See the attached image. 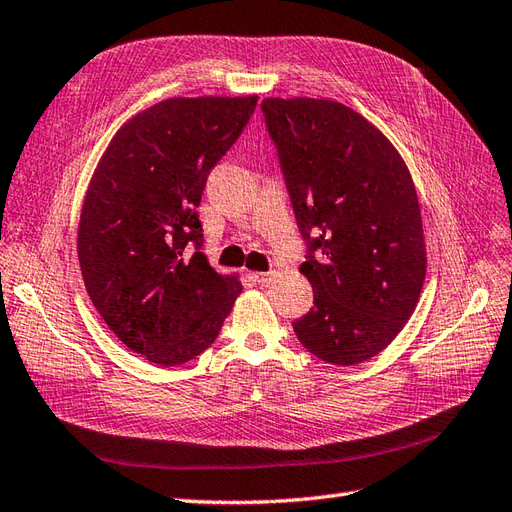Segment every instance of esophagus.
<instances>
[{
    "instance_id": "34e87169",
    "label": "esophagus",
    "mask_w": 512,
    "mask_h": 512,
    "mask_svg": "<svg viewBox=\"0 0 512 512\" xmlns=\"http://www.w3.org/2000/svg\"><path fill=\"white\" fill-rule=\"evenodd\" d=\"M251 277H253V281H255L257 285L266 287V285H270V283L274 281V272H253Z\"/></svg>"
}]
</instances>
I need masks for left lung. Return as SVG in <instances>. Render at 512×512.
<instances>
[{"mask_svg":"<svg viewBox=\"0 0 512 512\" xmlns=\"http://www.w3.org/2000/svg\"><path fill=\"white\" fill-rule=\"evenodd\" d=\"M307 242L313 307L294 320L311 355L357 365L387 348L426 277L422 214L409 168L368 119L331 99L261 101Z\"/></svg>","mask_w":512,"mask_h":512,"instance_id":"1","label":"left lung"}]
</instances>
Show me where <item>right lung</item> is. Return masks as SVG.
Masks as SVG:
<instances>
[{"label":"right lung","instance_id":"add662e5","mask_svg":"<svg viewBox=\"0 0 512 512\" xmlns=\"http://www.w3.org/2000/svg\"><path fill=\"white\" fill-rule=\"evenodd\" d=\"M255 106L257 95L155 103L116 131L90 179L77 229L86 292L129 350L164 368L212 346L242 294L201 253L196 207Z\"/></svg>","mask_w":512,"mask_h":512}]
</instances>
